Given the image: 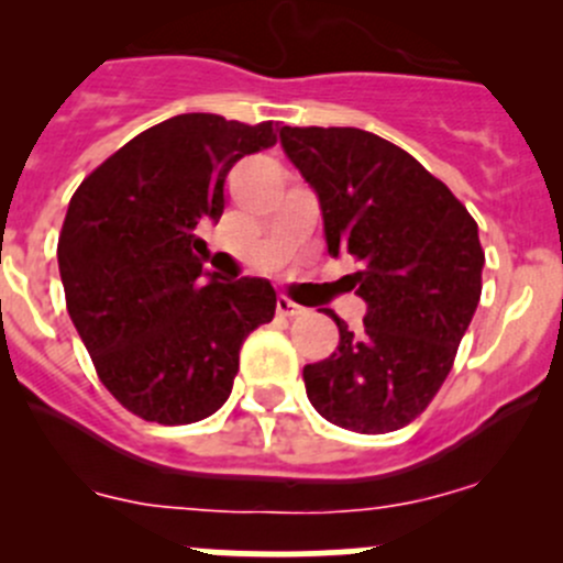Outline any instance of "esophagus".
<instances>
[{
  "label": "esophagus",
  "instance_id": "1",
  "mask_svg": "<svg viewBox=\"0 0 563 563\" xmlns=\"http://www.w3.org/2000/svg\"><path fill=\"white\" fill-rule=\"evenodd\" d=\"M275 310H277V316H283V318H294V316L302 313V308H299L297 302H291L288 297H277Z\"/></svg>",
  "mask_w": 563,
  "mask_h": 563
}]
</instances>
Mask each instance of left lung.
<instances>
[{
	"mask_svg": "<svg viewBox=\"0 0 563 563\" xmlns=\"http://www.w3.org/2000/svg\"><path fill=\"white\" fill-rule=\"evenodd\" d=\"M288 161L321 201L329 253H349L367 302L354 334L329 310L340 343L305 367L327 422L354 433L406 428L439 395L482 297L485 250L455 192L406 150L356 128H286Z\"/></svg>",
	"mask_w": 563,
	"mask_h": 563,
	"instance_id": "8db88e82",
	"label": "left lung"
}]
</instances>
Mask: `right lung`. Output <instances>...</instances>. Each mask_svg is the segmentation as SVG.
Instances as JSON below:
<instances>
[{
	"instance_id": "right-lung-1",
	"label": "right lung",
	"mask_w": 563,
	"mask_h": 563,
	"mask_svg": "<svg viewBox=\"0 0 563 563\" xmlns=\"http://www.w3.org/2000/svg\"><path fill=\"white\" fill-rule=\"evenodd\" d=\"M283 130L179 113L73 192L56 245L67 313L103 387L146 422L212 417L229 400L245 338L275 316V288L261 277L207 283L196 229L223 214L234 163Z\"/></svg>"
}]
</instances>
